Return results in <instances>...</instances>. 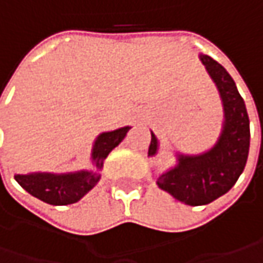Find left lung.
Segmentation results:
<instances>
[{"label": "left lung", "instance_id": "1", "mask_svg": "<svg viewBox=\"0 0 263 263\" xmlns=\"http://www.w3.org/2000/svg\"><path fill=\"white\" fill-rule=\"evenodd\" d=\"M211 79L217 85L224 108V123L217 143L199 155L177 154V164L158 177L159 189L190 206L208 205L226 195L243 173L249 155L250 128L243 98L228 71L209 55H199ZM159 147L152 133L149 157Z\"/></svg>", "mask_w": 263, "mask_h": 263}]
</instances>
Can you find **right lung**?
Instances as JSON below:
<instances>
[{
  "instance_id": "right-lung-1",
  "label": "right lung",
  "mask_w": 263,
  "mask_h": 263,
  "mask_svg": "<svg viewBox=\"0 0 263 263\" xmlns=\"http://www.w3.org/2000/svg\"><path fill=\"white\" fill-rule=\"evenodd\" d=\"M132 127H121L112 132L101 133L96 137L92 147V162L95 171H76V173H30V174H15V181L25 189L27 193L37 197L39 200L49 205H70L76 203L92 190L99 181V171L104 167V161L108 154L118 146L127 132Z\"/></svg>"
}]
</instances>
